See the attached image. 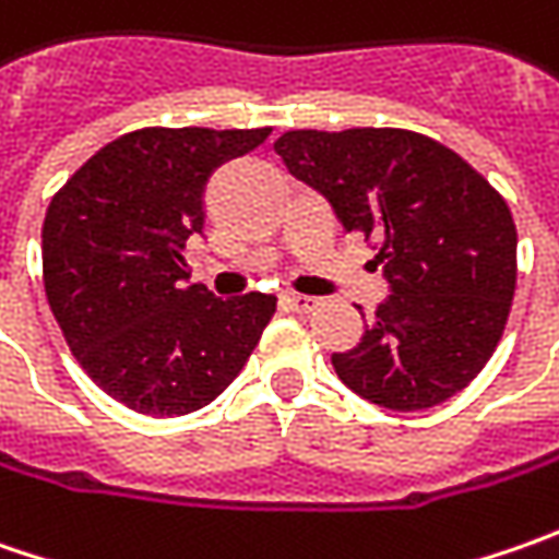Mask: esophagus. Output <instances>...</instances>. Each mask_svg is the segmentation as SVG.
<instances>
[{"mask_svg": "<svg viewBox=\"0 0 559 559\" xmlns=\"http://www.w3.org/2000/svg\"><path fill=\"white\" fill-rule=\"evenodd\" d=\"M283 305L295 313H311L320 308V298H311V295H298V292H289L283 295Z\"/></svg>", "mask_w": 559, "mask_h": 559, "instance_id": "esophagus-1", "label": "esophagus"}]
</instances>
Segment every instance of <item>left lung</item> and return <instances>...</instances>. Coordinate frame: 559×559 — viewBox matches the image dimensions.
I'll use <instances>...</instances> for the list:
<instances>
[{"label":"left lung","mask_w":559,"mask_h":559,"mask_svg":"<svg viewBox=\"0 0 559 559\" xmlns=\"http://www.w3.org/2000/svg\"><path fill=\"white\" fill-rule=\"evenodd\" d=\"M273 148L333 204L345 233L379 239L392 295L355 348L333 355L338 379L389 411H426L466 389L498 348L516 289L504 199L414 130H289Z\"/></svg>","instance_id":"obj_1"}]
</instances>
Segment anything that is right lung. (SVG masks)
<instances>
[{
  "instance_id": "obj_1",
  "label": "right lung",
  "mask_w": 559,
  "mask_h": 559,
  "mask_svg": "<svg viewBox=\"0 0 559 559\" xmlns=\"http://www.w3.org/2000/svg\"><path fill=\"white\" fill-rule=\"evenodd\" d=\"M261 130L145 127L98 148L43 224V283L68 348L102 392L148 417H183L224 392L276 311V295L217 298L189 283L186 239L204 186Z\"/></svg>"
}]
</instances>
